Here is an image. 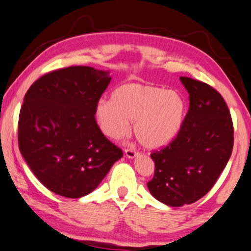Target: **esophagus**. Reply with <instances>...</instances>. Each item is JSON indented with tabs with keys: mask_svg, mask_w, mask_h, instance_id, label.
Here are the masks:
<instances>
[{
	"mask_svg": "<svg viewBox=\"0 0 251 251\" xmlns=\"http://www.w3.org/2000/svg\"><path fill=\"white\" fill-rule=\"evenodd\" d=\"M125 156L128 158H134L138 156V151H135L134 149H132V148L125 149Z\"/></svg>",
	"mask_w": 251,
	"mask_h": 251,
	"instance_id": "obj_1",
	"label": "esophagus"
}]
</instances>
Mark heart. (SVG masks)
Returning <instances> with one entry per match:
<instances>
[{
  "label": "heart",
  "instance_id": "heart-1",
  "mask_svg": "<svg viewBox=\"0 0 251 251\" xmlns=\"http://www.w3.org/2000/svg\"><path fill=\"white\" fill-rule=\"evenodd\" d=\"M186 102L176 90L129 82L119 85L112 100H98L95 119L107 138L120 140L129 129L142 146L160 148L175 139L182 128Z\"/></svg>",
  "mask_w": 251,
  "mask_h": 251
}]
</instances>
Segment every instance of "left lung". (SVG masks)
Returning <instances> with one entry per match:
<instances>
[{"label":"left lung","instance_id":"left-lung-1","mask_svg":"<svg viewBox=\"0 0 251 251\" xmlns=\"http://www.w3.org/2000/svg\"><path fill=\"white\" fill-rule=\"evenodd\" d=\"M190 107L182 128L166 148L151 155L155 199L168 206L192 204L212 189L229 160L234 144L230 112L223 96L204 82L179 77Z\"/></svg>","mask_w":251,"mask_h":251}]
</instances>
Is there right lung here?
<instances>
[{
	"instance_id": "1",
	"label": "right lung",
	"mask_w": 251,
	"mask_h": 251,
	"mask_svg": "<svg viewBox=\"0 0 251 251\" xmlns=\"http://www.w3.org/2000/svg\"><path fill=\"white\" fill-rule=\"evenodd\" d=\"M110 81L109 71L73 66L41 76L25 95L18 120L21 154L56 195H89L123 156L95 119Z\"/></svg>"
}]
</instances>
